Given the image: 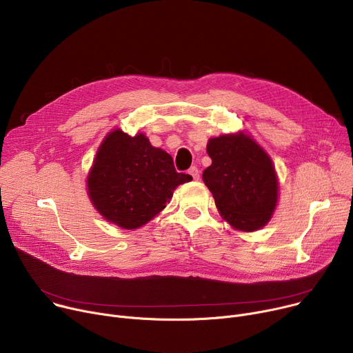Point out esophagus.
Masks as SVG:
<instances>
[{"instance_id": "1", "label": "esophagus", "mask_w": 353, "mask_h": 353, "mask_svg": "<svg viewBox=\"0 0 353 353\" xmlns=\"http://www.w3.org/2000/svg\"><path fill=\"white\" fill-rule=\"evenodd\" d=\"M188 174H190L191 177H193L194 180H199V179H200V170H199L196 166L188 169Z\"/></svg>"}]
</instances>
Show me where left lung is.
I'll return each instance as SVG.
<instances>
[{"label":"left lung","instance_id":"obj_1","mask_svg":"<svg viewBox=\"0 0 353 353\" xmlns=\"http://www.w3.org/2000/svg\"><path fill=\"white\" fill-rule=\"evenodd\" d=\"M212 163L203 180L222 218L231 227L252 232L265 227L277 204V176L269 154L243 132L211 138Z\"/></svg>","mask_w":353,"mask_h":353}]
</instances>
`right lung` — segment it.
I'll return each instance as SVG.
<instances>
[{
  "label": "right lung",
  "instance_id": "obj_1",
  "mask_svg": "<svg viewBox=\"0 0 353 353\" xmlns=\"http://www.w3.org/2000/svg\"><path fill=\"white\" fill-rule=\"evenodd\" d=\"M191 176L177 173L173 159L150 145L143 134L110 132L87 177L94 207L123 230H137L166 207L179 184Z\"/></svg>",
  "mask_w": 353,
  "mask_h": 353
}]
</instances>
